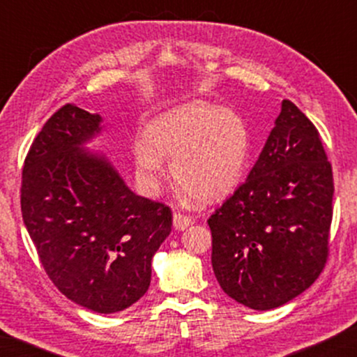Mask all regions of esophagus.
Wrapping results in <instances>:
<instances>
[{
    "mask_svg": "<svg viewBox=\"0 0 357 357\" xmlns=\"http://www.w3.org/2000/svg\"><path fill=\"white\" fill-rule=\"evenodd\" d=\"M190 224H192V218L187 216V214H182V213L174 214V227L177 229V231H185Z\"/></svg>",
    "mask_w": 357,
    "mask_h": 357,
    "instance_id": "obj_1",
    "label": "esophagus"
}]
</instances>
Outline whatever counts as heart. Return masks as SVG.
Wrapping results in <instances>:
<instances>
[{
	"label": "heart",
	"instance_id": "1",
	"mask_svg": "<svg viewBox=\"0 0 357 357\" xmlns=\"http://www.w3.org/2000/svg\"><path fill=\"white\" fill-rule=\"evenodd\" d=\"M135 146L141 185L155 193L162 183V159L185 198L203 203L227 198L245 175L252 138L245 120L234 110L192 100L155 115Z\"/></svg>",
	"mask_w": 357,
	"mask_h": 357
}]
</instances>
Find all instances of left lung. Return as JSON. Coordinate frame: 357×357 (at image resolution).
<instances>
[{
  "instance_id": "obj_1",
  "label": "left lung",
  "mask_w": 357,
  "mask_h": 357,
  "mask_svg": "<svg viewBox=\"0 0 357 357\" xmlns=\"http://www.w3.org/2000/svg\"><path fill=\"white\" fill-rule=\"evenodd\" d=\"M333 192L319 131L282 100L247 180L208 219L222 291L253 310H271L314 284L328 257Z\"/></svg>"
}]
</instances>
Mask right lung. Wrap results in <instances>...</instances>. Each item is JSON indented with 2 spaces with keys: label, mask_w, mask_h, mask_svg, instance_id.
<instances>
[{
  "label": "right lung",
  "mask_w": 357,
  "mask_h": 357,
  "mask_svg": "<svg viewBox=\"0 0 357 357\" xmlns=\"http://www.w3.org/2000/svg\"><path fill=\"white\" fill-rule=\"evenodd\" d=\"M100 123L73 104L48 119L24 162L21 209L53 284L86 309L115 314L148 291L172 211L131 192L105 154L86 148Z\"/></svg>",
  "instance_id": "1"
}]
</instances>
